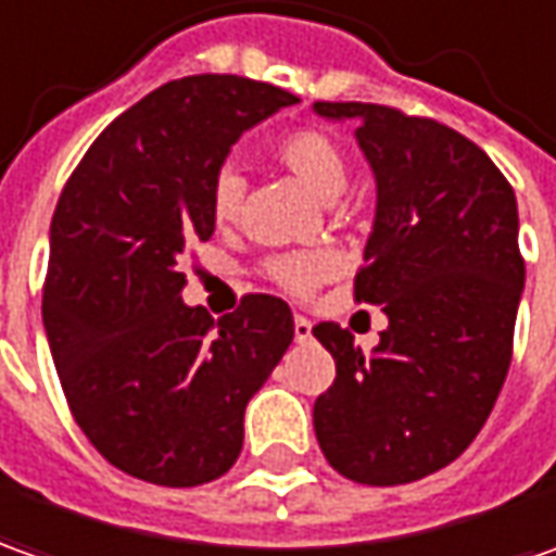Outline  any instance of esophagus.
Here are the masks:
<instances>
[{
    "mask_svg": "<svg viewBox=\"0 0 556 556\" xmlns=\"http://www.w3.org/2000/svg\"><path fill=\"white\" fill-rule=\"evenodd\" d=\"M311 329H314V326H311V319L298 314L295 316V341H311Z\"/></svg>",
    "mask_w": 556,
    "mask_h": 556,
    "instance_id": "1",
    "label": "esophagus"
}]
</instances>
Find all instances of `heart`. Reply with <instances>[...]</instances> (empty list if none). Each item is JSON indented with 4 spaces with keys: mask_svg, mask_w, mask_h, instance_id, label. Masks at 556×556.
Instances as JSON below:
<instances>
[{
    "mask_svg": "<svg viewBox=\"0 0 556 556\" xmlns=\"http://www.w3.org/2000/svg\"><path fill=\"white\" fill-rule=\"evenodd\" d=\"M274 156L286 165L298 181L316 197L332 200L348 184V156L336 138L323 128H295L282 135L274 147ZM242 197H245V181L237 168H220L212 181L208 193V208L212 218L220 227L237 224L242 215ZM267 277L286 289L289 295H311L326 279L332 277L336 261L329 252H282L264 264Z\"/></svg>",
    "mask_w": 556,
    "mask_h": 556,
    "instance_id": "1",
    "label": "heart"
}]
</instances>
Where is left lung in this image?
Here are the masks:
<instances>
[{"label": "left lung", "mask_w": 556, "mask_h": 556, "mask_svg": "<svg viewBox=\"0 0 556 556\" xmlns=\"http://www.w3.org/2000/svg\"><path fill=\"white\" fill-rule=\"evenodd\" d=\"M314 110L359 123L378 205L354 298L388 314L372 356L338 323L314 326L336 359L314 431L341 477L400 486L468 450L505 384L527 279L517 200L498 165L450 125L363 101Z\"/></svg>", "instance_id": "8db88e82"}]
</instances>
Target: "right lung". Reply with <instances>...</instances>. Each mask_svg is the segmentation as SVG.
I'll return each mask as SVG.
<instances>
[{
	"mask_svg": "<svg viewBox=\"0 0 556 556\" xmlns=\"http://www.w3.org/2000/svg\"><path fill=\"white\" fill-rule=\"evenodd\" d=\"M295 94L202 73L128 106L73 168L51 218L42 323L67 406L113 468L202 486L233 468L249 400L295 338L289 304L181 301L184 252L215 233L212 181L245 128Z\"/></svg>",
	"mask_w": 556,
	"mask_h": 556,
	"instance_id": "obj_1",
	"label": "right lung"
}]
</instances>
